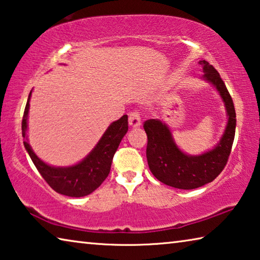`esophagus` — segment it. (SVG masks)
I'll return each instance as SVG.
<instances>
[{
  "mask_svg": "<svg viewBox=\"0 0 260 260\" xmlns=\"http://www.w3.org/2000/svg\"><path fill=\"white\" fill-rule=\"evenodd\" d=\"M128 122L131 127H140L141 125V116H140V112L139 111H132L129 113V118H128Z\"/></svg>",
  "mask_w": 260,
  "mask_h": 260,
  "instance_id": "1",
  "label": "esophagus"
}]
</instances>
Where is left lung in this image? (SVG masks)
<instances>
[{"instance_id":"1","label":"left lung","mask_w":260,"mask_h":260,"mask_svg":"<svg viewBox=\"0 0 260 260\" xmlns=\"http://www.w3.org/2000/svg\"><path fill=\"white\" fill-rule=\"evenodd\" d=\"M200 64L203 67V79L217 88L225 103L228 116L226 129L217 146L200 156H189L174 143L171 131L165 122L149 119L143 124L148 136L149 169L160 182L178 189H195L213 181L225 169L235 138V108L225 82L217 70L208 61L201 60Z\"/></svg>"}]
</instances>
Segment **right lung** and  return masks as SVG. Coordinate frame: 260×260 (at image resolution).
<instances>
[{"mask_svg":"<svg viewBox=\"0 0 260 260\" xmlns=\"http://www.w3.org/2000/svg\"><path fill=\"white\" fill-rule=\"evenodd\" d=\"M30 94L32 91L28 95L23 121H21L24 139H26V131H27ZM127 131H128V117L127 114H124L120 119L113 121L108 127L99 143L85 159L70 167H54L43 162L33 152L27 139L24 141V146L39 173L56 192L70 197H83L98 189L107 179L111 169L114 153Z\"/></svg>","mask_w":260,"mask_h":260,"instance_id":"obj_1","label":"right lung"}]
</instances>
